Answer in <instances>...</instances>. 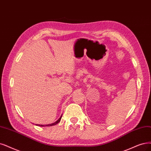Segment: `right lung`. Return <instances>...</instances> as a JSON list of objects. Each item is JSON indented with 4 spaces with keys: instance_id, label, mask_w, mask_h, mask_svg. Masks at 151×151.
Instances as JSON below:
<instances>
[{
    "instance_id": "obj_1",
    "label": "right lung",
    "mask_w": 151,
    "mask_h": 151,
    "mask_svg": "<svg viewBox=\"0 0 151 151\" xmlns=\"http://www.w3.org/2000/svg\"><path fill=\"white\" fill-rule=\"evenodd\" d=\"M61 117H62V114H61V116H60V118L57 121H55V122H53V123H52V124H45V125H42V124H36L37 126H42V127H45V126H54V125H56L57 124L58 122L60 121L61 119Z\"/></svg>"
}]
</instances>
